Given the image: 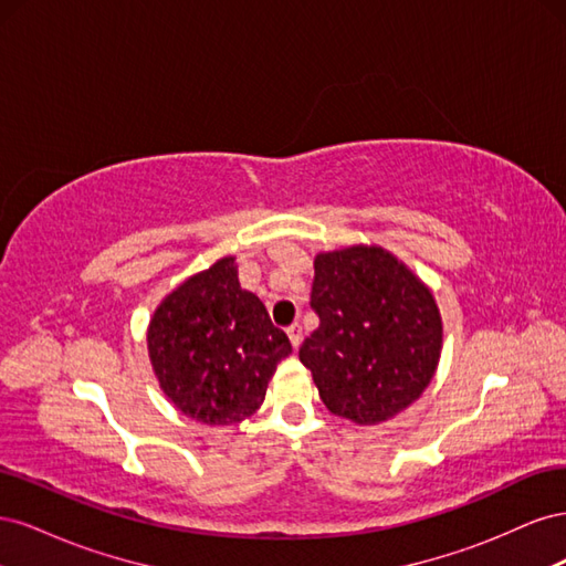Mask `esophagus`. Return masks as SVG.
Returning a JSON list of instances; mask_svg holds the SVG:
<instances>
[{"label": "esophagus", "instance_id": "1", "mask_svg": "<svg viewBox=\"0 0 566 566\" xmlns=\"http://www.w3.org/2000/svg\"><path fill=\"white\" fill-rule=\"evenodd\" d=\"M285 333H287V337H290V345H293V349H297V347L302 345V325H300V323H293Z\"/></svg>", "mask_w": 566, "mask_h": 566}]
</instances>
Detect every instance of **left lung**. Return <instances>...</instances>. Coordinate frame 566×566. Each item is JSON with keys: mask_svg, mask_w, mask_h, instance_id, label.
I'll use <instances>...</instances> for the list:
<instances>
[{"mask_svg": "<svg viewBox=\"0 0 566 566\" xmlns=\"http://www.w3.org/2000/svg\"><path fill=\"white\" fill-rule=\"evenodd\" d=\"M312 306L318 328L300 361L333 416L382 424L430 387L443 323L432 290L397 254L364 243L318 252Z\"/></svg>", "mask_w": 566, "mask_h": 566, "instance_id": "8db88e82", "label": "left lung"}]
</instances>
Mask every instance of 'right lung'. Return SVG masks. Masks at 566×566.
Wrapping results in <instances>:
<instances>
[{
  "label": "right lung",
  "mask_w": 566,
  "mask_h": 566,
  "mask_svg": "<svg viewBox=\"0 0 566 566\" xmlns=\"http://www.w3.org/2000/svg\"><path fill=\"white\" fill-rule=\"evenodd\" d=\"M146 347L169 403L210 427L250 418L293 352L260 297L241 287L231 254L165 295L150 316Z\"/></svg>",
  "instance_id": "obj_1"
}]
</instances>
